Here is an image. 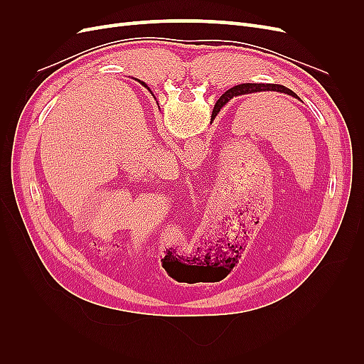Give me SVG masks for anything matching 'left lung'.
Here are the masks:
<instances>
[{
	"label": "left lung",
	"instance_id": "8db88e82",
	"mask_svg": "<svg viewBox=\"0 0 364 364\" xmlns=\"http://www.w3.org/2000/svg\"><path fill=\"white\" fill-rule=\"evenodd\" d=\"M266 91L287 94V95L297 98V95L291 90H289V87H285L282 85H277V83H243V85L230 87V90L226 91L222 97H223L225 103H228L230 98H234L237 95H249V94H258V92H266Z\"/></svg>",
	"mask_w": 364,
	"mask_h": 364
}]
</instances>
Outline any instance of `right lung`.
Segmentation results:
<instances>
[{"mask_svg":"<svg viewBox=\"0 0 364 364\" xmlns=\"http://www.w3.org/2000/svg\"><path fill=\"white\" fill-rule=\"evenodd\" d=\"M141 85H142V86H146V87H147V85H146V83H144V82H141ZM147 90H149V87H147ZM223 105H225V100H223V97H222V98H220V100H218V102H217V105H215V107H217V109H220V107H222V106H223Z\"/></svg>","mask_w":364,"mask_h":364,"instance_id":"obj_1","label":"right lung"}]
</instances>
